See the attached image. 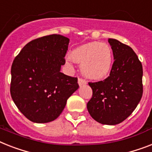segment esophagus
Returning a JSON list of instances; mask_svg holds the SVG:
<instances>
[{
  "label": "esophagus",
  "mask_w": 152,
  "mask_h": 152,
  "mask_svg": "<svg viewBox=\"0 0 152 152\" xmlns=\"http://www.w3.org/2000/svg\"><path fill=\"white\" fill-rule=\"evenodd\" d=\"M78 84L80 87H81V86H83V85L87 84V82H86V80H83V79H81V78H79Z\"/></svg>",
  "instance_id": "1"
}]
</instances>
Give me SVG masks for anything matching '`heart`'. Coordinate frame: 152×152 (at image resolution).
Segmentation results:
<instances>
[{
	"instance_id": "1",
	"label": "heart",
	"mask_w": 152,
	"mask_h": 152,
	"mask_svg": "<svg viewBox=\"0 0 152 152\" xmlns=\"http://www.w3.org/2000/svg\"><path fill=\"white\" fill-rule=\"evenodd\" d=\"M69 58L81 65V72L87 79L102 80L110 73L113 62L111 47L105 43L93 41L82 44L69 53Z\"/></svg>"
}]
</instances>
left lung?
<instances>
[{"label": "left lung", "instance_id": "8db88e82", "mask_svg": "<svg viewBox=\"0 0 152 152\" xmlns=\"http://www.w3.org/2000/svg\"><path fill=\"white\" fill-rule=\"evenodd\" d=\"M114 63L108 78L89 83L93 95L87 104L91 116L104 125H116L129 117L143 94V69L130 47L108 39Z\"/></svg>", "mask_w": 152, "mask_h": 152}]
</instances>
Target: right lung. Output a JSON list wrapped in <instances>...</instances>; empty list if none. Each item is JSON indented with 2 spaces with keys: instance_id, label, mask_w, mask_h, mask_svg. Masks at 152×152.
<instances>
[{
  "instance_id": "right-lung-1",
  "label": "right lung",
  "mask_w": 152,
  "mask_h": 152,
  "mask_svg": "<svg viewBox=\"0 0 152 152\" xmlns=\"http://www.w3.org/2000/svg\"><path fill=\"white\" fill-rule=\"evenodd\" d=\"M69 39L59 34L29 42L13 61L11 95L27 119L46 123L56 119L68 98L78 90L77 78L61 72Z\"/></svg>"
}]
</instances>
